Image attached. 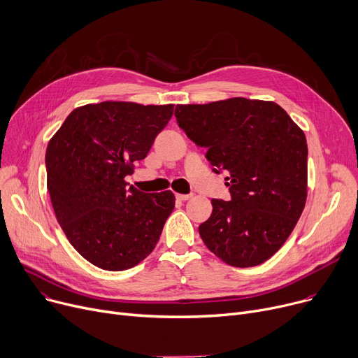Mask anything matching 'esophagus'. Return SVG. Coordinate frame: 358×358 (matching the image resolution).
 Returning <instances> with one entry per match:
<instances>
[{
	"instance_id": "obj_1",
	"label": "esophagus",
	"mask_w": 358,
	"mask_h": 358,
	"mask_svg": "<svg viewBox=\"0 0 358 358\" xmlns=\"http://www.w3.org/2000/svg\"><path fill=\"white\" fill-rule=\"evenodd\" d=\"M191 196H192L191 194H186V195H185V194H178V195H176V199H179V201H187Z\"/></svg>"
}]
</instances>
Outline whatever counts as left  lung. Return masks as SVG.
I'll use <instances>...</instances> for the list:
<instances>
[{"mask_svg":"<svg viewBox=\"0 0 358 358\" xmlns=\"http://www.w3.org/2000/svg\"><path fill=\"white\" fill-rule=\"evenodd\" d=\"M179 127L205 147L214 172H225L231 201L213 199L199 236L234 267L264 263L285 244L306 202L303 131L271 101L229 98L176 105Z\"/></svg>","mask_w":358,"mask_h":358,"instance_id":"left-lung-1","label":"left lung"}]
</instances>
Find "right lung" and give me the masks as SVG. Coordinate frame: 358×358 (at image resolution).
Segmentation results:
<instances>
[{
    "label": "right lung",
    "instance_id": "add662e5",
    "mask_svg": "<svg viewBox=\"0 0 358 358\" xmlns=\"http://www.w3.org/2000/svg\"><path fill=\"white\" fill-rule=\"evenodd\" d=\"M173 115V105L105 101L73 110L49 141L48 191L57 222L94 266L134 267L156 247L175 208L171 191L125 182Z\"/></svg>",
    "mask_w": 358,
    "mask_h": 358
}]
</instances>
